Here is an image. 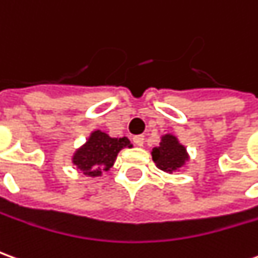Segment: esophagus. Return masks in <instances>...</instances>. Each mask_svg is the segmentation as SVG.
<instances>
[{
    "instance_id": "1",
    "label": "esophagus",
    "mask_w": 258,
    "mask_h": 258,
    "mask_svg": "<svg viewBox=\"0 0 258 258\" xmlns=\"http://www.w3.org/2000/svg\"><path fill=\"white\" fill-rule=\"evenodd\" d=\"M133 141L137 147H142L144 145V141H145V138H144V135H135L134 138H133Z\"/></svg>"
}]
</instances>
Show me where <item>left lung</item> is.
Instances as JSON below:
<instances>
[{
	"instance_id": "left-lung-1",
	"label": "left lung",
	"mask_w": 258,
	"mask_h": 258,
	"mask_svg": "<svg viewBox=\"0 0 258 258\" xmlns=\"http://www.w3.org/2000/svg\"><path fill=\"white\" fill-rule=\"evenodd\" d=\"M151 154L156 166L166 173L176 172L188 159L185 148L179 144L177 138L172 134L163 135L159 147L154 148Z\"/></svg>"
}]
</instances>
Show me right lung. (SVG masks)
I'll return each mask as SVG.
<instances>
[{
  "label": "right lung",
  "mask_w": 258,
  "mask_h": 258,
  "mask_svg": "<svg viewBox=\"0 0 258 258\" xmlns=\"http://www.w3.org/2000/svg\"><path fill=\"white\" fill-rule=\"evenodd\" d=\"M128 138H111L100 130L93 131L85 145L74 154L73 163L84 174L98 177L103 170H109L116 162L117 154L123 148H131Z\"/></svg>",
  "instance_id": "add662e5"
}]
</instances>
